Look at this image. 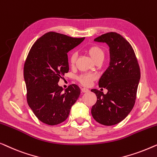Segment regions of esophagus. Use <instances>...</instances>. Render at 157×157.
Wrapping results in <instances>:
<instances>
[{"mask_svg": "<svg viewBox=\"0 0 157 157\" xmlns=\"http://www.w3.org/2000/svg\"><path fill=\"white\" fill-rule=\"evenodd\" d=\"M81 90H82V92H88L90 91L89 89H87V88H85V87L82 88Z\"/></svg>", "mask_w": 157, "mask_h": 157, "instance_id": "1", "label": "esophagus"}]
</instances>
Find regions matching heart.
<instances>
[{
    "label": "heart",
    "instance_id": "b5f03b06",
    "mask_svg": "<svg viewBox=\"0 0 157 157\" xmlns=\"http://www.w3.org/2000/svg\"><path fill=\"white\" fill-rule=\"evenodd\" d=\"M87 53L89 54L90 57L93 59L94 63L98 60H100V59H102L103 60L104 57H105V52H104L102 48L100 47V46L96 45L90 46V47L87 49ZM77 56H78V55H77L75 52H72L70 56V65H75L77 59ZM94 79H95V76H94V75L86 74L79 76L78 78V80L82 84V85L88 86L91 84L92 82L93 81Z\"/></svg>",
    "mask_w": 157,
    "mask_h": 157
}]
</instances>
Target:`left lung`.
Returning <instances> with one entry per match:
<instances>
[{
	"mask_svg": "<svg viewBox=\"0 0 157 157\" xmlns=\"http://www.w3.org/2000/svg\"><path fill=\"white\" fill-rule=\"evenodd\" d=\"M94 40L109 46L110 59L99 80V87L106 88L107 93L91 90L98 98L91 113L101 124L114 125L127 117L134 107L140 79V66L132 45L121 35L107 33Z\"/></svg>",
	"mask_w": 157,
	"mask_h": 157,
	"instance_id": "8db88e82",
	"label": "left lung"
}]
</instances>
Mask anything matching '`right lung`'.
Returning <instances> with one entry per match:
<instances>
[{"instance_id": "obj_1", "label": "right lung", "mask_w": 157, "mask_h": 157, "mask_svg": "<svg viewBox=\"0 0 157 157\" xmlns=\"http://www.w3.org/2000/svg\"><path fill=\"white\" fill-rule=\"evenodd\" d=\"M84 39L49 32L37 39L30 50L23 71L27 101L42 122L56 125L64 122L78 100L80 94L78 85L72 84L63 91L58 82L69 71L67 53Z\"/></svg>"}]
</instances>
